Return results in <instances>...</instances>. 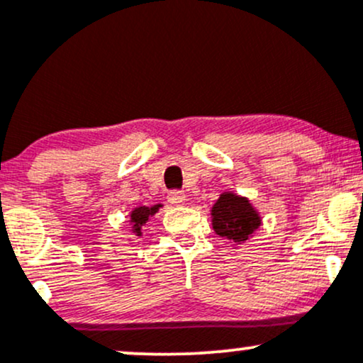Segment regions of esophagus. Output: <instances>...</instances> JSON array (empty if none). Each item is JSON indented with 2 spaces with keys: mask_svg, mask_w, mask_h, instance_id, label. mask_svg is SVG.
Returning a JSON list of instances; mask_svg holds the SVG:
<instances>
[{
  "mask_svg": "<svg viewBox=\"0 0 363 363\" xmlns=\"http://www.w3.org/2000/svg\"><path fill=\"white\" fill-rule=\"evenodd\" d=\"M167 199H169V203H170V205H174V206L184 205V203H186V194L182 193V191H179V189H174V191H169V194H167Z\"/></svg>",
  "mask_w": 363,
  "mask_h": 363,
  "instance_id": "esophagus-1",
  "label": "esophagus"
}]
</instances>
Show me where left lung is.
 I'll use <instances>...</instances> for the list:
<instances>
[{
    "label": "left lung",
    "mask_w": 363,
    "mask_h": 363,
    "mask_svg": "<svg viewBox=\"0 0 363 363\" xmlns=\"http://www.w3.org/2000/svg\"><path fill=\"white\" fill-rule=\"evenodd\" d=\"M211 222L220 237L234 242H244L261 225L259 215L251 206L249 199L234 193L220 194V199L211 208Z\"/></svg>",
    "instance_id": "8db88e82"
}]
</instances>
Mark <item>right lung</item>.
Here are the masks:
<instances>
[{
  "mask_svg": "<svg viewBox=\"0 0 363 363\" xmlns=\"http://www.w3.org/2000/svg\"><path fill=\"white\" fill-rule=\"evenodd\" d=\"M158 208L160 205H155L152 208L148 206H140V208H135V210L131 211V223H133V232H136V234H141V227H143L145 223L148 222V218L152 216L153 213H157Z\"/></svg>",
  "mask_w": 363,
  "mask_h": 363,
  "instance_id": "add662e5",
  "label": "right lung"
}]
</instances>
